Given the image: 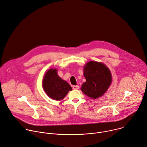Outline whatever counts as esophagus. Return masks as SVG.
<instances>
[{
    "mask_svg": "<svg viewBox=\"0 0 147 147\" xmlns=\"http://www.w3.org/2000/svg\"><path fill=\"white\" fill-rule=\"evenodd\" d=\"M73 89H75V90H76V89H79V86L78 85H75V86H73Z\"/></svg>",
    "mask_w": 147,
    "mask_h": 147,
    "instance_id": "34e87169",
    "label": "esophagus"
}]
</instances>
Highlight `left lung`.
<instances>
[{"instance_id": "8db88e82", "label": "left lung", "mask_w": 147, "mask_h": 147, "mask_svg": "<svg viewBox=\"0 0 147 147\" xmlns=\"http://www.w3.org/2000/svg\"><path fill=\"white\" fill-rule=\"evenodd\" d=\"M84 76L86 81L81 90L91 99L102 96L111 83V75L109 68L102 63L90 61L84 67Z\"/></svg>"}]
</instances>
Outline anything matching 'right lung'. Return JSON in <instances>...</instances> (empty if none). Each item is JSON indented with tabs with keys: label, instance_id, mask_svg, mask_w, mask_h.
<instances>
[{
	"label": "right lung",
	"instance_id": "add662e5",
	"mask_svg": "<svg viewBox=\"0 0 147 147\" xmlns=\"http://www.w3.org/2000/svg\"><path fill=\"white\" fill-rule=\"evenodd\" d=\"M42 86L47 95L57 100L63 99L72 90L71 86L57 75V69H50L45 74L42 81Z\"/></svg>",
	"mask_w": 147,
	"mask_h": 147
}]
</instances>
